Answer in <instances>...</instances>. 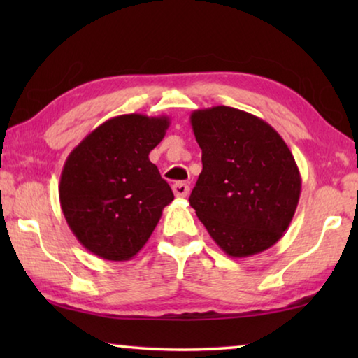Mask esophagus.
I'll list each match as a JSON object with an SVG mask.
<instances>
[{"mask_svg": "<svg viewBox=\"0 0 358 358\" xmlns=\"http://www.w3.org/2000/svg\"><path fill=\"white\" fill-rule=\"evenodd\" d=\"M172 189H173V194L177 197H186L187 194H189V186L183 183V181H178V183H175L172 186Z\"/></svg>", "mask_w": 358, "mask_h": 358, "instance_id": "obj_1", "label": "esophagus"}]
</instances>
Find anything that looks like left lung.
<instances>
[{"label":"left lung","instance_id":"1","mask_svg":"<svg viewBox=\"0 0 358 358\" xmlns=\"http://www.w3.org/2000/svg\"><path fill=\"white\" fill-rule=\"evenodd\" d=\"M202 172L189 203L230 257L273 246L299 205L301 178L282 137L266 123L226 106L191 113Z\"/></svg>","mask_w":358,"mask_h":358}]
</instances>
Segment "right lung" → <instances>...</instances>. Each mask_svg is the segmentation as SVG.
Instances as JSON below:
<instances>
[{"label": "right lung", "instance_id": "1", "mask_svg": "<svg viewBox=\"0 0 358 358\" xmlns=\"http://www.w3.org/2000/svg\"><path fill=\"white\" fill-rule=\"evenodd\" d=\"M169 124L167 117L120 115L90 132L66 159L59 203L72 234L94 256L134 257L173 201L148 157Z\"/></svg>", "mask_w": 358, "mask_h": 358}]
</instances>
